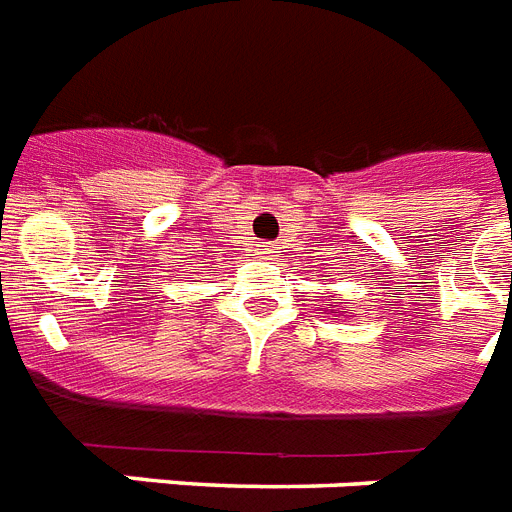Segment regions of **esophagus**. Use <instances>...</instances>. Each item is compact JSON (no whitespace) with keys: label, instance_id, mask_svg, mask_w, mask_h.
Returning a JSON list of instances; mask_svg holds the SVG:
<instances>
[{"label":"esophagus","instance_id":"1","mask_svg":"<svg viewBox=\"0 0 512 512\" xmlns=\"http://www.w3.org/2000/svg\"><path fill=\"white\" fill-rule=\"evenodd\" d=\"M253 253H256L259 259H272V256H275V245L259 243V245H256V248H253Z\"/></svg>","mask_w":512,"mask_h":512}]
</instances>
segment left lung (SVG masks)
<instances>
[{"mask_svg":"<svg viewBox=\"0 0 512 512\" xmlns=\"http://www.w3.org/2000/svg\"><path fill=\"white\" fill-rule=\"evenodd\" d=\"M330 301H333V304H327V309H330L333 314H338V309H335V306H341L343 298H338V293H335V296H330Z\"/></svg>","mask_w":512,"mask_h":512,"instance_id":"left-lung-1","label":"left lung"}]
</instances>
